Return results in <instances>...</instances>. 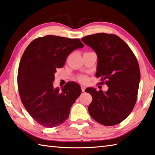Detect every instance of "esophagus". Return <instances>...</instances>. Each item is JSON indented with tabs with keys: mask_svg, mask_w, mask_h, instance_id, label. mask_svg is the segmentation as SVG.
<instances>
[{
	"mask_svg": "<svg viewBox=\"0 0 155 155\" xmlns=\"http://www.w3.org/2000/svg\"><path fill=\"white\" fill-rule=\"evenodd\" d=\"M81 90H82V91L84 92L85 90V86H81Z\"/></svg>",
	"mask_w": 155,
	"mask_h": 155,
	"instance_id": "1",
	"label": "esophagus"
}]
</instances>
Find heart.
I'll return each instance as SVG.
<instances>
[{
	"instance_id": "obj_1",
	"label": "heart",
	"mask_w": 155,
	"mask_h": 155,
	"mask_svg": "<svg viewBox=\"0 0 155 155\" xmlns=\"http://www.w3.org/2000/svg\"><path fill=\"white\" fill-rule=\"evenodd\" d=\"M78 79H79V81H81V82H85L87 81V77L85 76H80V77H78Z\"/></svg>"
}]
</instances>
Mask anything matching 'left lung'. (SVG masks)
<instances>
[{"mask_svg":"<svg viewBox=\"0 0 155 155\" xmlns=\"http://www.w3.org/2000/svg\"><path fill=\"white\" fill-rule=\"evenodd\" d=\"M81 41L96 53L95 76L108 87L105 92L93 87L85 89L92 96L89 114L102 125L119 124L131 113L137 100L140 71L136 56L125 41L112 34H95Z\"/></svg>","mask_w":155,"mask_h":155,"instance_id":"obj_1","label":"left lung"}]
</instances>
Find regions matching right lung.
<instances>
[{
  "instance_id": "obj_1",
  "label": "right lung",
  "mask_w": 155,
  "mask_h": 155,
  "mask_svg": "<svg viewBox=\"0 0 155 155\" xmlns=\"http://www.w3.org/2000/svg\"><path fill=\"white\" fill-rule=\"evenodd\" d=\"M84 45L78 38L47 35L35 39L22 55L18 85L22 104L32 119L47 128L60 125L81 94L80 85L67 83L60 91L53 87L56 69L65 64L72 51Z\"/></svg>"
}]
</instances>
